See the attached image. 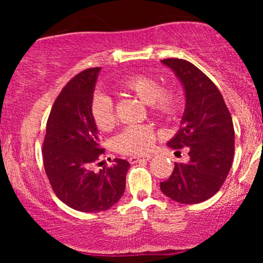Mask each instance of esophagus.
<instances>
[{
    "instance_id": "1",
    "label": "esophagus",
    "mask_w": 263,
    "mask_h": 263,
    "mask_svg": "<svg viewBox=\"0 0 263 263\" xmlns=\"http://www.w3.org/2000/svg\"><path fill=\"white\" fill-rule=\"evenodd\" d=\"M152 158V156L147 155V156H134V157H129L128 161L131 163H138V162H142V161H149V159Z\"/></svg>"
}]
</instances>
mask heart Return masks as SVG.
Segmentation results:
<instances>
[{
  "mask_svg": "<svg viewBox=\"0 0 263 263\" xmlns=\"http://www.w3.org/2000/svg\"><path fill=\"white\" fill-rule=\"evenodd\" d=\"M117 90L129 93L146 105H151L153 112L162 119L176 116L180 106L179 96L172 90H163L158 80L148 75L137 74L123 78L117 83ZM90 115L95 126L101 131H110L115 125L112 101L105 95H95L90 104ZM156 132L146 126H132L115 138L120 152L126 155H143L152 148Z\"/></svg>",
  "mask_w": 263,
  "mask_h": 263,
  "instance_id": "1",
  "label": "heart"
}]
</instances>
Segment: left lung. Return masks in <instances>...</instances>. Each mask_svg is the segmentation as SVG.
Segmentation results:
<instances>
[{
	"label": "left lung",
	"mask_w": 263,
	"mask_h": 263,
	"mask_svg": "<svg viewBox=\"0 0 263 263\" xmlns=\"http://www.w3.org/2000/svg\"><path fill=\"white\" fill-rule=\"evenodd\" d=\"M161 62L185 93L180 128L167 144L173 149L186 147L189 155L186 163H176L161 190L178 203L198 204L218 193L230 172L235 152L231 115L215 84L194 64L176 58Z\"/></svg>",
	"instance_id": "obj_1"
}]
</instances>
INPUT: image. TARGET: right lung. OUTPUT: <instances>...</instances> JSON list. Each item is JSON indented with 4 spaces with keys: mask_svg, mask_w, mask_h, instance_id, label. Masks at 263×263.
Wrapping results in <instances>:
<instances>
[{
    "mask_svg": "<svg viewBox=\"0 0 263 263\" xmlns=\"http://www.w3.org/2000/svg\"><path fill=\"white\" fill-rule=\"evenodd\" d=\"M101 68L81 71L69 81L54 102L43 142L44 170L63 203L84 213L114 206L123 195L129 163L115 158L99 172L91 164L105 152L90 115Z\"/></svg>",
    "mask_w": 263,
    "mask_h": 263,
    "instance_id": "add662e5",
    "label": "right lung"
}]
</instances>
